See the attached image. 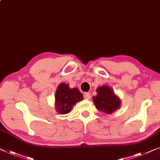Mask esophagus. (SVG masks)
<instances>
[{
  "label": "esophagus",
  "mask_w": 160,
  "mask_h": 160,
  "mask_svg": "<svg viewBox=\"0 0 160 160\" xmlns=\"http://www.w3.org/2000/svg\"><path fill=\"white\" fill-rule=\"evenodd\" d=\"M90 97H91L90 94L88 93V92H86V93L84 94V98L86 99H89Z\"/></svg>",
  "instance_id": "1"
}]
</instances>
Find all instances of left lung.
Segmentation results:
<instances>
[{
    "label": "left lung",
    "mask_w": 160,
    "mask_h": 160,
    "mask_svg": "<svg viewBox=\"0 0 160 160\" xmlns=\"http://www.w3.org/2000/svg\"><path fill=\"white\" fill-rule=\"evenodd\" d=\"M97 95L93 97L94 105L99 110L111 114L120 108V99L108 86H102L97 89Z\"/></svg>",
    "instance_id": "1"
}]
</instances>
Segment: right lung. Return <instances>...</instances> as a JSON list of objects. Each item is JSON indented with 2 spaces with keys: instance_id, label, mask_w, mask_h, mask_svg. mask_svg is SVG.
<instances>
[{
  "instance_id": "1",
  "label": "right lung",
  "mask_w": 160,
  "mask_h": 160,
  "mask_svg": "<svg viewBox=\"0 0 160 160\" xmlns=\"http://www.w3.org/2000/svg\"><path fill=\"white\" fill-rule=\"evenodd\" d=\"M56 110L61 114L71 112V108L78 102L83 99V95L77 88L70 89L68 85L62 83L58 87L55 94Z\"/></svg>"
}]
</instances>
